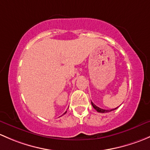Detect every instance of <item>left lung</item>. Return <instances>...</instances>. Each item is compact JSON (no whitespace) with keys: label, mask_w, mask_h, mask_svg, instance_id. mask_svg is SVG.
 <instances>
[{"label":"left lung","mask_w":150,"mask_h":150,"mask_svg":"<svg viewBox=\"0 0 150 150\" xmlns=\"http://www.w3.org/2000/svg\"><path fill=\"white\" fill-rule=\"evenodd\" d=\"M91 103H92V105L93 106L94 108H95V110H96L98 111V112H102V113H104V112H110V111L114 110H115V109L117 108H116L111 109V110H104V109H102V108H100L98 107V106H97V105H95L94 104V103H92V102H91Z\"/></svg>","instance_id":"8db88e82"}]
</instances>
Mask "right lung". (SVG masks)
<instances>
[{
    "instance_id": "add662e5",
    "label": "right lung",
    "mask_w": 150,
    "mask_h": 150,
    "mask_svg": "<svg viewBox=\"0 0 150 150\" xmlns=\"http://www.w3.org/2000/svg\"><path fill=\"white\" fill-rule=\"evenodd\" d=\"M66 112H65V113H66ZM65 113H64V114H65ZM63 115H64V114H63Z\"/></svg>"
}]
</instances>
